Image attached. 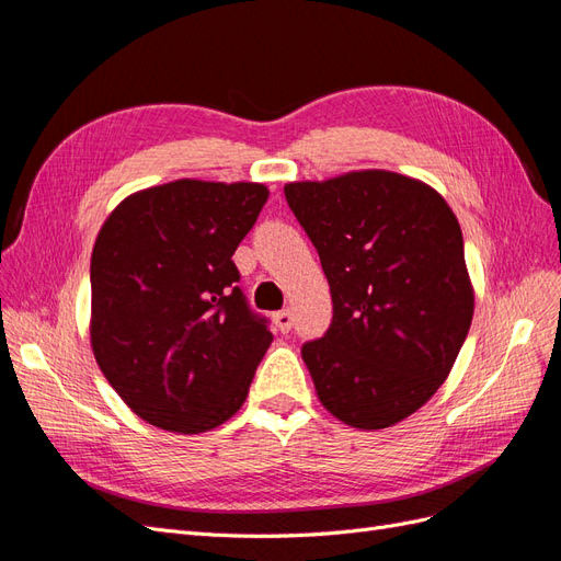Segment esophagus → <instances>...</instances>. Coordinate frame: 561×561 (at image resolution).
<instances>
[{"label": "esophagus", "instance_id": "esophagus-1", "mask_svg": "<svg viewBox=\"0 0 561 561\" xmlns=\"http://www.w3.org/2000/svg\"><path fill=\"white\" fill-rule=\"evenodd\" d=\"M274 322H276V328L280 332H290V328H293V311L290 309H283V311L274 313Z\"/></svg>", "mask_w": 561, "mask_h": 561}]
</instances>
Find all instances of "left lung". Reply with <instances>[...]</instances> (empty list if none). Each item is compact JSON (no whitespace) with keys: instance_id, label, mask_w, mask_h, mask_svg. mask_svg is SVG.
<instances>
[{"instance_id":"1","label":"left lung","mask_w":561,"mask_h":561,"mask_svg":"<svg viewBox=\"0 0 561 561\" xmlns=\"http://www.w3.org/2000/svg\"><path fill=\"white\" fill-rule=\"evenodd\" d=\"M320 254L332 325L301 346L325 410L360 431L396 426L445 383L474 293L458 219L426 182L353 171L285 184Z\"/></svg>"}]
</instances>
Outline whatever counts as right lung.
<instances>
[{"mask_svg": "<svg viewBox=\"0 0 561 561\" xmlns=\"http://www.w3.org/2000/svg\"><path fill=\"white\" fill-rule=\"evenodd\" d=\"M257 182L175 180L126 196L91 257V348L130 410L198 435L241 410L271 346L231 254L257 222Z\"/></svg>", "mask_w": 561, "mask_h": 561, "instance_id": "1", "label": "right lung"}]
</instances>
